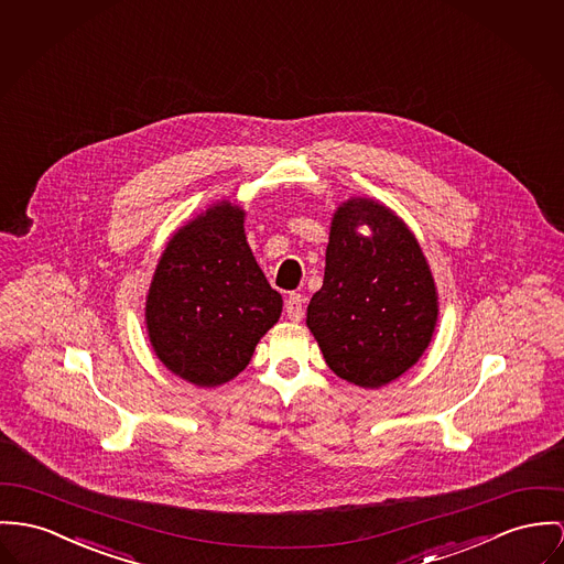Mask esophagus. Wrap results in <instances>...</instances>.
Wrapping results in <instances>:
<instances>
[{
	"label": "esophagus",
	"instance_id": "1",
	"mask_svg": "<svg viewBox=\"0 0 564 564\" xmlns=\"http://www.w3.org/2000/svg\"><path fill=\"white\" fill-rule=\"evenodd\" d=\"M285 313L292 322H301L304 315V296L303 294H290V299L285 301Z\"/></svg>",
	"mask_w": 564,
	"mask_h": 564
}]
</instances>
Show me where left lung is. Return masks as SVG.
Returning <instances> with one entry per match:
<instances>
[{"instance_id":"1","label":"left lung","mask_w":564,"mask_h":564,"mask_svg":"<svg viewBox=\"0 0 564 564\" xmlns=\"http://www.w3.org/2000/svg\"><path fill=\"white\" fill-rule=\"evenodd\" d=\"M362 224L371 237L357 231ZM435 319L434 276L414 234L387 206L347 199L330 225L322 290L306 306L326 365L356 387L380 389L423 356Z\"/></svg>"}]
</instances>
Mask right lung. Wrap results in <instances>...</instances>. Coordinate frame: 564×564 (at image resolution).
Here are the masks:
<instances>
[{"mask_svg":"<svg viewBox=\"0 0 564 564\" xmlns=\"http://www.w3.org/2000/svg\"><path fill=\"white\" fill-rule=\"evenodd\" d=\"M281 308V294L247 242L245 210L220 202L167 242L148 292L145 324L170 371L195 387H218L249 365Z\"/></svg>","mask_w":564,"mask_h":564,"instance_id":"obj_1","label":"right lung"}]
</instances>
